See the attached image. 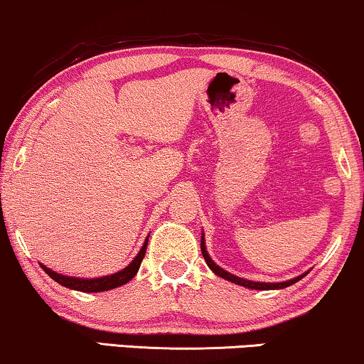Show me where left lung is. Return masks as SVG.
<instances>
[{
  "label": "left lung",
  "mask_w": 364,
  "mask_h": 364,
  "mask_svg": "<svg viewBox=\"0 0 364 364\" xmlns=\"http://www.w3.org/2000/svg\"><path fill=\"white\" fill-rule=\"evenodd\" d=\"M201 254H203V257H205V262H206V264H208L210 269L213 270V272H215L216 275H218V277L227 279V280H230V282H233V284L243 285V287H247V289H255V291H269V289H284V287H289V285L296 284L297 280H301V279L304 277V275L307 274V272H306V274L299 275V277H296V279L285 280V282H254V280H247V279L237 277V275H233V274L227 272V270H223L222 267H218V265L215 264L213 260H211V257L208 255V252H206L205 235L201 237Z\"/></svg>",
  "instance_id": "left-lung-1"
}]
</instances>
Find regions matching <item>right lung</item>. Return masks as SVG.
I'll use <instances>...</instances> for the list:
<instances>
[{
	"instance_id": "obj_1",
	"label": "right lung",
	"mask_w": 364,
	"mask_h": 364,
	"mask_svg": "<svg viewBox=\"0 0 364 364\" xmlns=\"http://www.w3.org/2000/svg\"><path fill=\"white\" fill-rule=\"evenodd\" d=\"M149 238V237H148ZM148 238H146L144 245L141 247L139 254L134 257V260L131 262L127 267H124L121 272H116L112 275H104V277H97V279H80V277H68V275H62L58 272H53L52 269L48 267L41 265V269L47 272L50 277H52L55 282H58L63 287L73 289V291H80V292H104V291H110V289L121 287V285L127 284L139 270L141 262L146 255V247H148Z\"/></svg>"
}]
</instances>
